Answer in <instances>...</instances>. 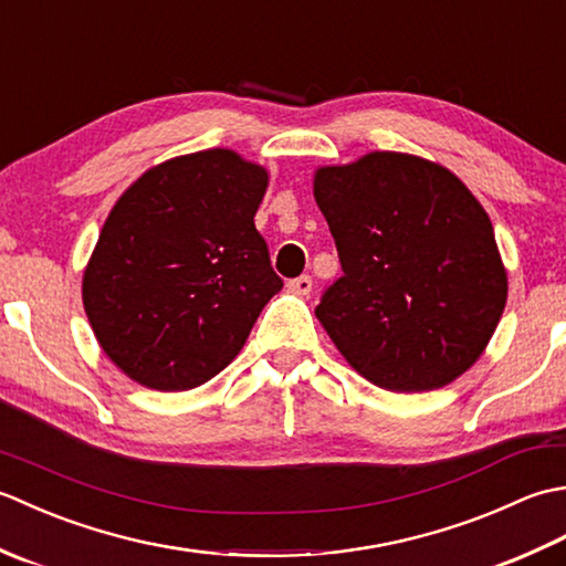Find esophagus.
<instances>
[{
	"label": "esophagus",
	"mask_w": 566,
	"mask_h": 566,
	"mask_svg": "<svg viewBox=\"0 0 566 566\" xmlns=\"http://www.w3.org/2000/svg\"><path fill=\"white\" fill-rule=\"evenodd\" d=\"M286 286H290V292H294L298 296H306L311 292V286H314V282H311L308 274H302V276H296V280H292Z\"/></svg>",
	"instance_id": "34e87169"
}]
</instances>
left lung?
Returning <instances> with one entry per match:
<instances>
[{"mask_svg":"<svg viewBox=\"0 0 566 566\" xmlns=\"http://www.w3.org/2000/svg\"><path fill=\"white\" fill-rule=\"evenodd\" d=\"M314 197L343 276L316 318L377 387L430 391L482 357L509 296L494 226L448 167L375 150L318 167Z\"/></svg>","mask_w":566,"mask_h":566,"instance_id":"left-lung-1","label":"left lung"}]
</instances>
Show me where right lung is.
<instances>
[{
	"label": "right lung",
	"mask_w": 566,
	"mask_h": 566,
	"mask_svg": "<svg viewBox=\"0 0 566 566\" xmlns=\"http://www.w3.org/2000/svg\"><path fill=\"white\" fill-rule=\"evenodd\" d=\"M268 170L226 148L179 155L130 185L94 245L82 304L106 357L158 391L233 363L282 290L255 228Z\"/></svg>",
	"instance_id": "1"
}]
</instances>
